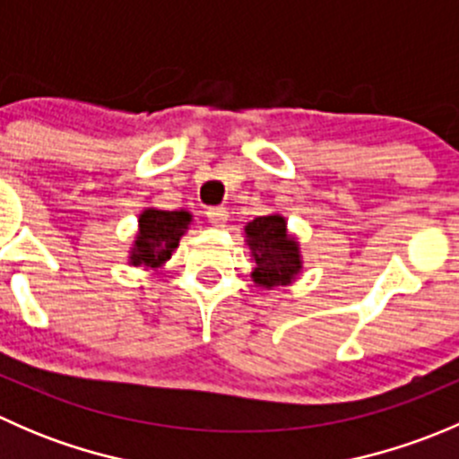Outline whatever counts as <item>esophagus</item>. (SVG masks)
I'll list each match as a JSON object with an SVG mask.
<instances>
[{"mask_svg":"<svg viewBox=\"0 0 459 459\" xmlns=\"http://www.w3.org/2000/svg\"><path fill=\"white\" fill-rule=\"evenodd\" d=\"M206 217L212 226H226V221H229V211H226L224 206H212L206 211Z\"/></svg>","mask_w":459,"mask_h":459,"instance_id":"obj_1","label":"esophagus"}]
</instances>
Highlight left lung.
Here are the masks:
<instances>
[{"instance_id":"left-lung-1","label":"left lung","mask_w":459,"mask_h":459,"mask_svg":"<svg viewBox=\"0 0 459 459\" xmlns=\"http://www.w3.org/2000/svg\"><path fill=\"white\" fill-rule=\"evenodd\" d=\"M247 238L251 255L255 259V277L257 284L280 286L289 284L298 271L302 268L299 264L298 244L286 233V221L280 215L255 217L247 226Z\"/></svg>"}]
</instances>
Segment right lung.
Returning a JSON list of instances; mask_svg holds the SVG:
<instances>
[{
  "mask_svg": "<svg viewBox=\"0 0 459 459\" xmlns=\"http://www.w3.org/2000/svg\"><path fill=\"white\" fill-rule=\"evenodd\" d=\"M188 221H191V215L186 211H155V208L143 211L131 262L135 266L164 264L173 248H178Z\"/></svg>",
  "mask_w": 459,
  "mask_h": 459,
  "instance_id": "obj_1",
  "label": "right lung"
}]
</instances>
